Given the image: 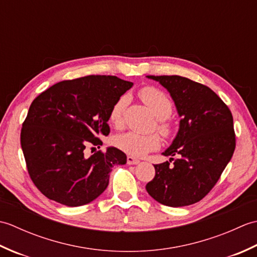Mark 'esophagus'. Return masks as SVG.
<instances>
[{
    "instance_id": "34e87169",
    "label": "esophagus",
    "mask_w": 257,
    "mask_h": 257,
    "mask_svg": "<svg viewBox=\"0 0 257 257\" xmlns=\"http://www.w3.org/2000/svg\"><path fill=\"white\" fill-rule=\"evenodd\" d=\"M140 161L138 159H136V158L132 157V156H128L127 157V163L128 165H138Z\"/></svg>"
}]
</instances>
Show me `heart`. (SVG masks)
Listing matches in <instances>:
<instances>
[{"mask_svg":"<svg viewBox=\"0 0 257 257\" xmlns=\"http://www.w3.org/2000/svg\"><path fill=\"white\" fill-rule=\"evenodd\" d=\"M140 99L154 113V116L159 119L158 130L163 136L171 134V125L167 122L171 116L173 105L168 96L155 87H144L139 91ZM128 103V97L121 96L113 103L109 111V121L116 128H121L123 124V112ZM114 145L124 154L133 157H144L149 152L156 150L159 147V138L156 135H140L134 132H128L118 135L114 138Z\"/></svg>","mask_w":257,"mask_h":257,"instance_id":"heart-1","label":"heart"}]
</instances>
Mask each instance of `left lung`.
Segmentation results:
<instances>
[{"mask_svg":"<svg viewBox=\"0 0 257 257\" xmlns=\"http://www.w3.org/2000/svg\"><path fill=\"white\" fill-rule=\"evenodd\" d=\"M147 77L170 92L181 117L176 138L162 152L170 161L155 165L147 192L167 206L196 203L214 187L235 150L232 113L207 86L177 75ZM174 155L178 160H173Z\"/></svg>","mask_w":257,"mask_h":257,"instance_id":"left-lung-1","label":"left lung"}]
</instances>
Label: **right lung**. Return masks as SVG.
<instances>
[{
	"mask_svg": "<svg viewBox=\"0 0 257 257\" xmlns=\"http://www.w3.org/2000/svg\"><path fill=\"white\" fill-rule=\"evenodd\" d=\"M133 85L116 76H85L59 81L33 100L21 146L32 181L46 198L67 206L89 203L108 187L112 167L125 165L127 156L114 147L89 157L86 148H100L99 137L110 133L109 111Z\"/></svg>",
	"mask_w": 257,
	"mask_h": 257,
	"instance_id": "1",
	"label": "right lung"
}]
</instances>
